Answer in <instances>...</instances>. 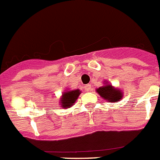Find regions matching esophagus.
<instances>
[{"mask_svg":"<svg viewBox=\"0 0 160 160\" xmlns=\"http://www.w3.org/2000/svg\"><path fill=\"white\" fill-rule=\"evenodd\" d=\"M84 89H85L87 92L92 91V85H91V84H87V85H85V87H84Z\"/></svg>","mask_w":160,"mask_h":160,"instance_id":"obj_1","label":"esophagus"}]
</instances>
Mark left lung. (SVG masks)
<instances>
[{"label": "left lung", "mask_w": 160, "mask_h": 160, "mask_svg": "<svg viewBox=\"0 0 160 160\" xmlns=\"http://www.w3.org/2000/svg\"><path fill=\"white\" fill-rule=\"evenodd\" d=\"M99 95L104 100L109 101V102H118L122 99V94L119 90L113 88L111 85H106L101 88H99L96 90Z\"/></svg>", "instance_id": "1"}]
</instances>
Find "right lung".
Here are the masks:
<instances>
[{"label":"right lung","mask_w":160,"mask_h":160,"mask_svg":"<svg viewBox=\"0 0 160 160\" xmlns=\"http://www.w3.org/2000/svg\"><path fill=\"white\" fill-rule=\"evenodd\" d=\"M81 92L79 90H73V91H69V92H64L62 98L60 100V104L63 108H68L71 107L73 103L77 101V98L80 95Z\"/></svg>","instance_id":"right-lung-1"}]
</instances>
